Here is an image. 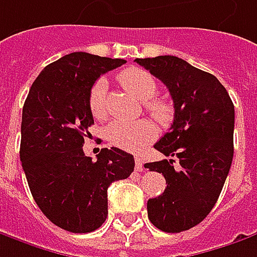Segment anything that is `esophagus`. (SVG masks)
Here are the masks:
<instances>
[{"instance_id": "1", "label": "esophagus", "mask_w": 257, "mask_h": 257, "mask_svg": "<svg viewBox=\"0 0 257 257\" xmlns=\"http://www.w3.org/2000/svg\"><path fill=\"white\" fill-rule=\"evenodd\" d=\"M135 170L137 171H142L144 170V161L141 157H135Z\"/></svg>"}]
</instances>
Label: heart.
<instances>
[{
    "mask_svg": "<svg viewBox=\"0 0 257 257\" xmlns=\"http://www.w3.org/2000/svg\"><path fill=\"white\" fill-rule=\"evenodd\" d=\"M119 82L135 97L147 102V109L157 120L168 122L171 119L173 107L168 102L160 99L151 100L158 90V83L151 73L140 67H131L119 74ZM106 80L99 79L89 92V109L95 119L106 117ZM155 126L150 120H113L106 128V138L112 145L134 152L147 147L155 138Z\"/></svg>",
    "mask_w": 257,
    "mask_h": 257,
    "instance_id": "heart-1",
    "label": "heart"
}]
</instances>
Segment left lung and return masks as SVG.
Masks as SVG:
<instances>
[{
	"instance_id": "obj_1",
	"label": "left lung",
	"mask_w": 257,
	"mask_h": 257,
	"mask_svg": "<svg viewBox=\"0 0 257 257\" xmlns=\"http://www.w3.org/2000/svg\"><path fill=\"white\" fill-rule=\"evenodd\" d=\"M170 90L174 122L154 148L167 160L145 164L167 188L148 200L157 229L180 233L201 223L223 190L233 161L234 106L216 76L175 56L137 59Z\"/></svg>"
}]
</instances>
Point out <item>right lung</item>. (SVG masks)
<instances>
[{
    "label": "right lung",
    "instance_id": "right-lung-1",
    "mask_svg": "<svg viewBox=\"0 0 257 257\" xmlns=\"http://www.w3.org/2000/svg\"><path fill=\"white\" fill-rule=\"evenodd\" d=\"M126 63L83 51L37 76L23 107L20 160L43 214L62 229L89 233L107 216V187L134 171V157L112 147L92 161L83 152L93 125L89 92L100 74Z\"/></svg>",
    "mask_w": 257,
    "mask_h": 257
}]
</instances>
